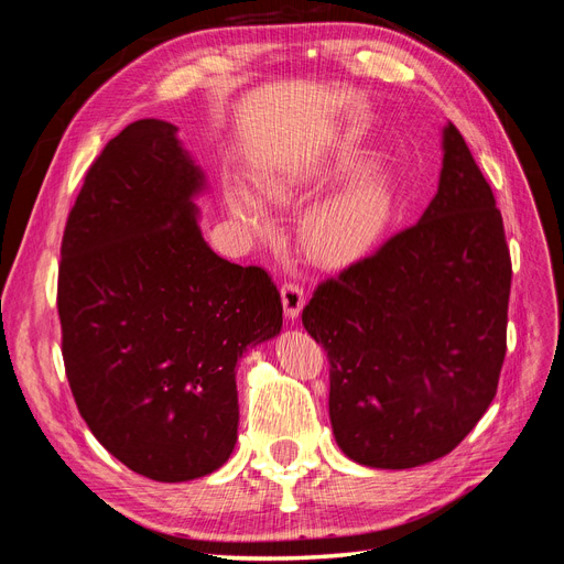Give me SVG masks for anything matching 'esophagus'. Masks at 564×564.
Returning a JSON list of instances; mask_svg holds the SVG:
<instances>
[{"instance_id":"obj_1","label":"esophagus","mask_w":564,"mask_h":564,"mask_svg":"<svg viewBox=\"0 0 564 564\" xmlns=\"http://www.w3.org/2000/svg\"><path fill=\"white\" fill-rule=\"evenodd\" d=\"M280 294H282V308H284V315L289 317V319H296L299 315H301V311H303V305H305V296H303V289L299 286V284H284L282 289H280Z\"/></svg>"}]
</instances>
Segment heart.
Masks as SVG:
<instances>
[{"label":"heart","instance_id":"b5f03b06","mask_svg":"<svg viewBox=\"0 0 564 564\" xmlns=\"http://www.w3.org/2000/svg\"><path fill=\"white\" fill-rule=\"evenodd\" d=\"M346 158L348 150L336 148L332 152H322V155L299 158L268 169L259 178V191L272 202L296 204L308 195L311 185L332 174ZM226 202L232 218L247 232L256 237L272 232L270 212L263 199L253 195L247 185H228ZM390 212L392 195L386 166L381 162H369L305 214L301 230L303 247L311 259L322 265H346L360 259L381 240Z\"/></svg>","mask_w":564,"mask_h":564}]
</instances>
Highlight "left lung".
Masks as SVG:
<instances>
[{"mask_svg":"<svg viewBox=\"0 0 564 564\" xmlns=\"http://www.w3.org/2000/svg\"><path fill=\"white\" fill-rule=\"evenodd\" d=\"M510 253L458 129L419 224L317 286L303 327L329 357V419L355 464L404 470L449 454L497 395Z\"/></svg>","mask_w":564,"mask_h":564,"instance_id":"obj_1","label":"left lung"}]
</instances>
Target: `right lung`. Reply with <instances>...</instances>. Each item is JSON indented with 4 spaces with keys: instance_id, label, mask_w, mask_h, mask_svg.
Segmentation results:
<instances>
[{
    "instance_id": "1",
    "label": "right lung",
    "mask_w": 564,
    "mask_h": 564,
    "mask_svg": "<svg viewBox=\"0 0 564 564\" xmlns=\"http://www.w3.org/2000/svg\"><path fill=\"white\" fill-rule=\"evenodd\" d=\"M209 191L178 127L139 119L91 164L58 270L63 360L82 419L158 482L218 470L237 442V362L282 332L278 286L204 242Z\"/></svg>"
}]
</instances>
